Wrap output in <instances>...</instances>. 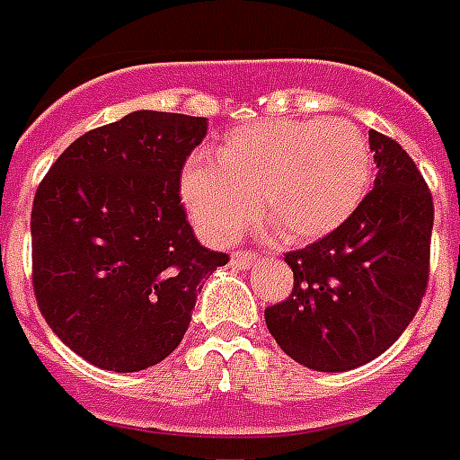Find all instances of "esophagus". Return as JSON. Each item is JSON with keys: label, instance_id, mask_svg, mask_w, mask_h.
Masks as SVG:
<instances>
[{"label": "esophagus", "instance_id": "obj_1", "mask_svg": "<svg viewBox=\"0 0 460 460\" xmlns=\"http://www.w3.org/2000/svg\"><path fill=\"white\" fill-rule=\"evenodd\" d=\"M258 260H260L258 252H251V251L231 252V267H238V270H248V267L255 265Z\"/></svg>", "mask_w": 460, "mask_h": 460}]
</instances>
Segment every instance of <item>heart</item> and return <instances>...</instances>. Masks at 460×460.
<instances>
[{
	"instance_id": "b5f03b06",
	"label": "heart",
	"mask_w": 460,
	"mask_h": 460,
	"mask_svg": "<svg viewBox=\"0 0 460 460\" xmlns=\"http://www.w3.org/2000/svg\"><path fill=\"white\" fill-rule=\"evenodd\" d=\"M372 155L346 119H265L231 131L215 162L190 159L181 200L209 243H229L260 217L284 243L339 229L363 202Z\"/></svg>"
}]
</instances>
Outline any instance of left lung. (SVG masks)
I'll list each match as a JSON object with an SVG mask.
<instances>
[{
  "label": "left lung",
  "instance_id": "1",
  "mask_svg": "<svg viewBox=\"0 0 460 460\" xmlns=\"http://www.w3.org/2000/svg\"><path fill=\"white\" fill-rule=\"evenodd\" d=\"M375 188L346 222L287 252L294 291L267 307L274 341L296 363L346 372L392 346L420 307L429 277L435 205L396 140L370 131Z\"/></svg>",
  "mask_w": 460,
  "mask_h": 460
}]
</instances>
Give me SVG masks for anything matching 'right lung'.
Listing matches in <instances>:
<instances>
[{
  "label": "right lung",
  "instance_id": "obj_1",
  "mask_svg": "<svg viewBox=\"0 0 460 460\" xmlns=\"http://www.w3.org/2000/svg\"><path fill=\"white\" fill-rule=\"evenodd\" d=\"M208 119L140 110L88 131L40 183L32 288L68 349L111 372L162 363L226 252L195 238L181 205L186 157Z\"/></svg>",
  "mask_w": 460,
  "mask_h": 460
}]
</instances>
